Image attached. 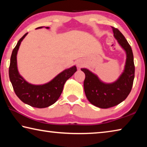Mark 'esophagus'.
I'll use <instances>...</instances> for the list:
<instances>
[{
	"mask_svg": "<svg viewBox=\"0 0 147 147\" xmlns=\"http://www.w3.org/2000/svg\"><path fill=\"white\" fill-rule=\"evenodd\" d=\"M84 65V61L82 60H81V59H78V60L76 61V65L78 68H80L82 67H83Z\"/></svg>",
	"mask_w": 147,
	"mask_h": 147,
	"instance_id": "1",
	"label": "esophagus"
}]
</instances>
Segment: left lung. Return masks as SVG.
<instances>
[{
	"label": "left lung",
	"mask_w": 147,
	"mask_h": 147,
	"mask_svg": "<svg viewBox=\"0 0 147 147\" xmlns=\"http://www.w3.org/2000/svg\"><path fill=\"white\" fill-rule=\"evenodd\" d=\"M111 28L114 37L126 53L125 68L123 74L114 83L105 84L88 69H81L86 75L84 88L87 98L94 106L104 109L118 105L127 98L132 88L135 76L134 55L131 47L117 28Z\"/></svg>",
	"instance_id": "8db88e82"
}]
</instances>
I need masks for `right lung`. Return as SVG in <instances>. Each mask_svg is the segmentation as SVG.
<instances>
[{"instance_id":"1","label":"right lung","mask_w":147,"mask_h":147,"mask_svg":"<svg viewBox=\"0 0 147 147\" xmlns=\"http://www.w3.org/2000/svg\"><path fill=\"white\" fill-rule=\"evenodd\" d=\"M43 26L38 27L41 28ZM49 28V27H45ZM26 33L19 39L12 51L9 67V77L16 95L24 103L38 108H47L58 100L63 91L65 82L76 71V67L66 69L53 80L43 85H32L26 82L19 74L17 67V54L21 41Z\"/></svg>"}]
</instances>
